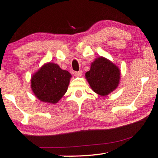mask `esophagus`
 Listing matches in <instances>:
<instances>
[{"label": "esophagus", "mask_w": 158, "mask_h": 158, "mask_svg": "<svg viewBox=\"0 0 158 158\" xmlns=\"http://www.w3.org/2000/svg\"><path fill=\"white\" fill-rule=\"evenodd\" d=\"M81 75H82V72H81V71H79V72H74V76L77 77H81Z\"/></svg>", "instance_id": "34e87169"}]
</instances>
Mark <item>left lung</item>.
Returning <instances> with one entry per match:
<instances>
[{"label": "left lung", "instance_id": "8db88e82", "mask_svg": "<svg viewBox=\"0 0 158 158\" xmlns=\"http://www.w3.org/2000/svg\"><path fill=\"white\" fill-rule=\"evenodd\" d=\"M85 77L95 93L106 96L118 86L120 70L109 59L99 56L91 64L90 69L86 72Z\"/></svg>", "mask_w": 158, "mask_h": 158}]
</instances>
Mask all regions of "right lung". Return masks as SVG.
Here are the masks:
<instances>
[{
	"mask_svg": "<svg viewBox=\"0 0 158 158\" xmlns=\"http://www.w3.org/2000/svg\"><path fill=\"white\" fill-rule=\"evenodd\" d=\"M72 75L56 64H44L31 79V87L36 98L43 102L56 104L68 89Z\"/></svg>",
	"mask_w": 158,
	"mask_h": 158,
	"instance_id": "obj_1",
	"label": "right lung"
}]
</instances>
